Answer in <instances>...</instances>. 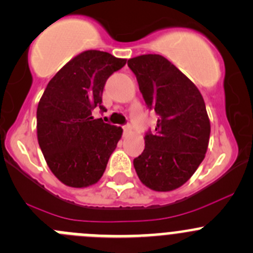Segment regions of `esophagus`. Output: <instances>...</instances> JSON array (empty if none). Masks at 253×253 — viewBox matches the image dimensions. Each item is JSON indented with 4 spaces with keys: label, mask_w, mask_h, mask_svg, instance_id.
Here are the masks:
<instances>
[{
    "label": "esophagus",
    "mask_w": 253,
    "mask_h": 253,
    "mask_svg": "<svg viewBox=\"0 0 253 253\" xmlns=\"http://www.w3.org/2000/svg\"><path fill=\"white\" fill-rule=\"evenodd\" d=\"M124 131H125V133H131V131H132V127H131V125H126V126H124Z\"/></svg>",
    "instance_id": "34e87169"
}]
</instances>
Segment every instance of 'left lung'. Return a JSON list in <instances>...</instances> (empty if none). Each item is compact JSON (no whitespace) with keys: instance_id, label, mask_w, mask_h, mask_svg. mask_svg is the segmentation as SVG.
Segmentation results:
<instances>
[{"instance_id":"1","label":"left lung","mask_w":253,"mask_h":253,"mask_svg":"<svg viewBox=\"0 0 253 253\" xmlns=\"http://www.w3.org/2000/svg\"><path fill=\"white\" fill-rule=\"evenodd\" d=\"M127 65L147 107L159 115L155 132L145 136V150L133 160L134 169L146 187L173 191L190 180L209 147L211 125L204 97L164 56L141 55Z\"/></svg>"}]
</instances>
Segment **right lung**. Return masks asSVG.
<instances>
[{
  "mask_svg": "<svg viewBox=\"0 0 253 253\" xmlns=\"http://www.w3.org/2000/svg\"><path fill=\"white\" fill-rule=\"evenodd\" d=\"M126 65L108 52L88 49L68 61L47 84L37 107V140L52 173L66 186L100 181L122 128L93 120L106 81Z\"/></svg>",
  "mask_w": 253,
  "mask_h": 253,
  "instance_id": "1",
  "label": "right lung"
}]
</instances>
